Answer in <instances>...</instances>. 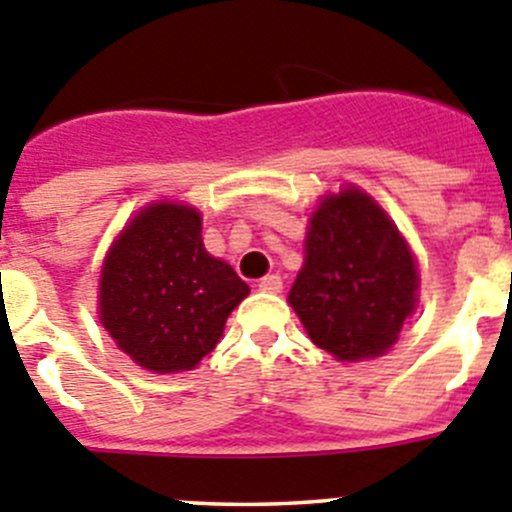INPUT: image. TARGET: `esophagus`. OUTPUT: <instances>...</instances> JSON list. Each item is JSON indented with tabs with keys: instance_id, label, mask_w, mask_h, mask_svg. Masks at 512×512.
Returning <instances> with one entry per match:
<instances>
[{
	"instance_id": "34e87169",
	"label": "esophagus",
	"mask_w": 512,
	"mask_h": 512,
	"mask_svg": "<svg viewBox=\"0 0 512 512\" xmlns=\"http://www.w3.org/2000/svg\"><path fill=\"white\" fill-rule=\"evenodd\" d=\"M256 287H259L261 292L279 294L281 289H284V281H281L279 274H269V276H264V279H259V284H256Z\"/></svg>"
}]
</instances>
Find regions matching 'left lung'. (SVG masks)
<instances>
[{"instance_id":"1","label":"left lung","mask_w":512,"mask_h":512,"mask_svg":"<svg viewBox=\"0 0 512 512\" xmlns=\"http://www.w3.org/2000/svg\"><path fill=\"white\" fill-rule=\"evenodd\" d=\"M414 259L396 225L360 190L330 195L309 220L307 259L289 304L317 348L378 358L416 304Z\"/></svg>"}]
</instances>
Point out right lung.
<instances>
[{
	"label": "right lung",
	"mask_w": 512,
	"mask_h": 512,
	"mask_svg": "<svg viewBox=\"0 0 512 512\" xmlns=\"http://www.w3.org/2000/svg\"><path fill=\"white\" fill-rule=\"evenodd\" d=\"M198 210L157 203L126 225L101 274V322L134 363L177 373L223 335L248 284L203 246Z\"/></svg>",
	"instance_id": "right-lung-1"
}]
</instances>
